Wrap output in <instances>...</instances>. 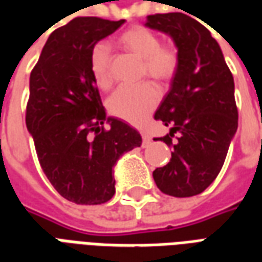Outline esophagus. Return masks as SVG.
I'll use <instances>...</instances> for the list:
<instances>
[{"instance_id":"esophagus-1","label":"esophagus","mask_w":262,"mask_h":262,"mask_svg":"<svg viewBox=\"0 0 262 262\" xmlns=\"http://www.w3.org/2000/svg\"><path fill=\"white\" fill-rule=\"evenodd\" d=\"M140 135H142V139H143V146H147V144H150V142H151V137H150V135H148L147 132L142 130L140 132Z\"/></svg>"}]
</instances>
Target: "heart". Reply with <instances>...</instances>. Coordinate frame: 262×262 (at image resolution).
Here are the masks:
<instances>
[{
	"instance_id": "obj_1",
	"label": "heart",
	"mask_w": 262,
	"mask_h": 262,
	"mask_svg": "<svg viewBox=\"0 0 262 262\" xmlns=\"http://www.w3.org/2000/svg\"><path fill=\"white\" fill-rule=\"evenodd\" d=\"M116 42L120 48L137 59H142L140 74L150 77L160 84H165L176 77L180 67L178 49L171 43H161L159 35L146 26H132L122 32ZM112 53L105 43L94 45L90 52V71L92 78L101 90L112 85ZM160 99V92L151 82L118 88L109 98V112L139 125L153 112Z\"/></svg>"
}]
</instances>
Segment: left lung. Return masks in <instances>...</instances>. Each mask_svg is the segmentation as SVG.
I'll use <instances>...</instances> for the list:
<instances>
[{"instance_id": "1", "label": "left lung", "mask_w": 262, "mask_h": 262, "mask_svg": "<svg viewBox=\"0 0 262 262\" xmlns=\"http://www.w3.org/2000/svg\"><path fill=\"white\" fill-rule=\"evenodd\" d=\"M146 25L168 33L180 53L171 90L154 115L171 127L154 140L172 147V153L153 178L161 192L193 196L217 177L237 130L234 80L217 42L193 18L181 12L148 15Z\"/></svg>"}]
</instances>
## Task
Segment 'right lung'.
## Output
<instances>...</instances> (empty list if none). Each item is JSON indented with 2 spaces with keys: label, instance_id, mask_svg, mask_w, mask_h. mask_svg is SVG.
Here are the masks:
<instances>
[{
  "label": "right lung",
  "instance_id": "right-lung-1",
  "mask_svg": "<svg viewBox=\"0 0 262 262\" xmlns=\"http://www.w3.org/2000/svg\"><path fill=\"white\" fill-rule=\"evenodd\" d=\"M123 22L74 18L52 32L31 73L26 127L50 184L77 205L108 202L115 195L114 165L142 144L139 132L106 118L90 71L92 46Z\"/></svg>",
  "mask_w": 262,
  "mask_h": 262
}]
</instances>
